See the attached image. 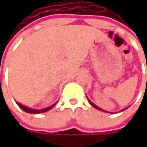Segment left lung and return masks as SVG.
Listing matches in <instances>:
<instances>
[{
  "label": "left lung",
  "instance_id": "1",
  "mask_svg": "<svg viewBox=\"0 0 147 147\" xmlns=\"http://www.w3.org/2000/svg\"><path fill=\"white\" fill-rule=\"evenodd\" d=\"M146 69H147V66H146ZM88 101H89V103H90V104H91L92 105V106H93L94 108H96V109H97V110H101V111H105V110H101L100 108H99L98 106H96V105L95 104H93V103H92V101H91L90 100H88ZM124 110H125V109H124ZM105 112H106V111H105Z\"/></svg>",
  "mask_w": 147,
  "mask_h": 147
}]
</instances>
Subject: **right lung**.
<instances>
[{
  "label": "right lung",
  "instance_id": "1",
  "mask_svg": "<svg viewBox=\"0 0 147 147\" xmlns=\"http://www.w3.org/2000/svg\"><path fill=\"white\" fill-rule=\"evenodd\" d=\"M16 103H17V105H18L24 111H25L27 113H29V114H39V113L47 112V111H48V110H50L51 109H52L54 106L55 105V104H56V103H55V104L52 105L51 106H50L48 108H46V109H43V110H33V109H30V108H28V107H26V106H24V105H22L20 104V103H18V102H16Z\"/></svg>",
  "mask_w": 147,
  "mask_h": 147
}]
</instances>
